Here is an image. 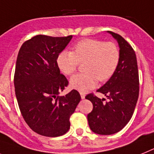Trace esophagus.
<instances>
[{
    "label": "esophagus",
    "mask_w": 154,
    "mask_h": 154,
    "mask_svg": "<svg viewBox=\"0 0 154 154\" xmlns=\"http://www.w3.org/2000/svg\"><path fill=\"white\" fill-rule=\"evenodd\" d=\"M80 94H81V99H84L85 98V93L83 92V91H81L80 92Z\"/></svg>",
    "instance_id": "34e87169"
}]
</instances>
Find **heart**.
Returning a JSON list of instances; mask_svg holds the SVG:
<instances>
[{"label": "heart", "instance_id": "obj_1", "mask_svg": "<svg viewBox=\"0 0 154 154\" xmlns=\"http://www.w3.org/2000/svg\"><path fill=\"white\" fill-rule=\"evenodd\" d=\"M120 51L113 42L95 39H84L73 45L72 51H63L57 56L56 63L62 73L72 75L80 63H85L86 72L74 75L70 85L78 91H85L96 85L98 80L105 82L117 70L120 62Z\"/></svg>", "mask_w": 154, "mask_h": 154}]
</instances>
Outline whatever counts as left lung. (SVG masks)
<instances>
[{
	"label": "left lung",
	"instance_id": "8db88e82",
	"mask_svg": "<svg viewBox=\"0 0 154 154\" xmlns=\"http://www.w3.org/2000/svg\"><path fill=\"white\" fill-rule=\"evenodd\" d=\"M109 33L119 44L120 62L113 77L97 90L109 100L99 99L94 93L85 97L93 104L92 111L88 114L89 127L93 132L106 135L118 132L128 123L139 93V70L134 49L120 34L112 31Z\"/></svg>",
	"mask_w": 154,
	"mask_h": 154
}]
</instances>
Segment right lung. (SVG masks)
<instances>
[{
    "instance_id": "add662e5",
    "label": "right lung",
    "mask_w": 154,
    "mask_h": 154,
    "mask_svg": "<svg viewBox=\"0 0 154 154\" xmlns=\"http://www.w3.org/2000/svg\"><path fill=\"white\" fill-rule=\"evenodd\" d=\"M71 38L34 36L18 54L14 75L18 105L26 123L44 136H60L69 131V117L81 101L75 89L59 96L69 82L60 73L56 59Z\"/></svg>"
}]
</instances>
